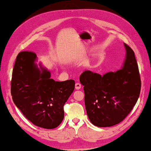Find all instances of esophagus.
<instances>
[{
    "label": "esophagus",
    "instance_id": "34e87169",
    "mask_svg": "<svg viewBox=\"0 0 151 151\" xmlns=\"http://www.w3.org/2000/svg\"><path fill=\"white\" fill-rule=\"evenodd\" d=\"M75 86H76V90H79V89L81 88V87H82V86H81V84H80V83H76Z\"/></svg>",
    "mask_w": 151,
    "mask_h": 151
}]
</instances>
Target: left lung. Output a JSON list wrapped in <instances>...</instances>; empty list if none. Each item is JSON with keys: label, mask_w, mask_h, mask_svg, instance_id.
Returning <instances> with one entry per match:
<instances>
[{"label": "left lung", "mask_w": 151, "mask_h": 151, "mask_svg": "<svg viewBox=\"0 0 151 151\" xmlns=\"http://www.w3.org/2000/svg\"><path fill=\"white\" fill-rule=\"evenodd\" d=\"M124 44L126 55L121 69L103 76L85 71L80 77L88 117L97 127H110L122 122L140 95L141 80L135 55Z\"/></svg>", "instance_id": "obj_1"}]
</instances>
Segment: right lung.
<instances>
[{"label": "right lung", "mask_w": 151, "mask_h": 151, "mask_svg": "<svg viewBox=\"0 0 151 151\" xmlns=\"http://www.w3.org/2000/svg\"><path fill=\"white\" fill-rule=\"evenodd\" d=\"M36 57L29 51L18 54L13 69L11 96L15 105L32 124L53 129L63 119V106L73 92L75 81H55L40 63L38 68Z\"/></svg>", "instance_id": "obj_1"}]
</instances>
